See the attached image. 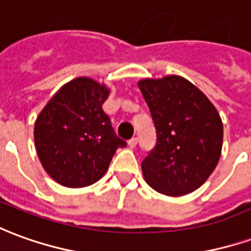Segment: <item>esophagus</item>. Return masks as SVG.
I'll list each match as a JSON object with an SVG mask.
<instances>
[{
    "label": "esophagus",
    "instance_id": "esophagus-1",
    "mask_svg": "<svg viewBox=\"0 0 251 251\" xmlns=\"http://www.w3.org/2000/svg\"><path fill=\"white\" fill-rule=\"evenodd\" d=\"M127 145H129V147H130V148H134V147H136V145H137V138H136V137L130 138V140H129V141H127Z\"/></svg>",
    "mask_w": 251,
    "mask_h": 251
}]
</instances>
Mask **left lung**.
<instances>
[{
  "instance_id": "obj_1",
  "label": "left lung",
  "mask_w": 251,
  "mask_h": 251,
  "mask_svg": "<svg viewBox=\"0 0 251 251\" xmlns=\"http://www.w3.org/2000/svg\"><path fill=\"white\" fill-rule=\"evenodd\" d=\"M138 88L150 107L156 145L141 163L156 192L185 196L199 189L219 163L223 124L211 100L180 76L144 78Z\"/></svg>"
}]
</instances>
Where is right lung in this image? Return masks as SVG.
<instances>
[{"instance_id": "obj_1", "label": "right lung", "mask_w": 251, "mask_h": 251, "mask_svg": "<svg viewBox=\"0 0 251 251\" xmlns=\"http://www.w3.org/2000/svg\"><path fill=\"white\" fill-rule=\"evenodd\" d=\"M110 89L77 77L52 96L36 118V152L46 173L66 187L89 186L107 171L115 151L126 147L101 108Z\"/></svg>"}]
</instances>
